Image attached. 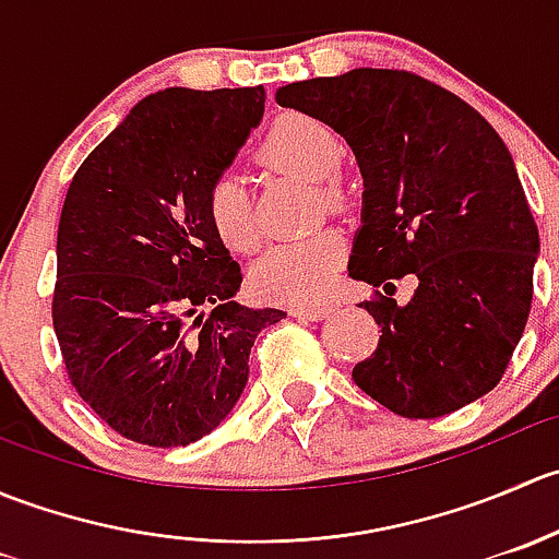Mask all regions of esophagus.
<instances>
[{
    "label": "esophagus",
    "instance_id": "obj_1",
    "mask_svg": "<svg viewBox=\"0 0 559 559\" xmlns=\"http://www.w3.org/2000/svg\"><path fill=\"white\" fill-rule=\"evenodd\" d=\"M289 313L295 316V319L319 321V319H326V316L332 313V306H295V308H289Z\"/></svg>",
    "mask_w": 559,
    "mask_h": 559
}]
</instances>
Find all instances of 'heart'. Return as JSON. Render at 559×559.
Masks as SVG:
<instances>
[{"mask_svg": "<svg viewBox=\"0 0 559 559\" xmlns=\"http://www.w3.org/2000/svg\"><path fill=\"white\" fill-rule=\"evenodd\" d=\"M259 159L273 170L319 183V200L326 211L346 207V186L335 170L343 159V143L335 129L308 112H284L259 145ZM205 216L213 233L233 251H251L259 240L253 207L243 180L235 173H218L205 189ZM343 264V240L335 233L308 235L270 248L257 262L251 284L270 300L306 306L330 297Z\"/></svg>", "mask_w": 559, "mask_h": 559, "instance_id": "heart-1", "label": "heart"}]
</instances>
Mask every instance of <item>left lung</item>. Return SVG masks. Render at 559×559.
<instances>
[{
	"label": "left lung",
	"instance_id": "left-lung-1",
	"mask_svg": "<svg viewBox=\"0 0 559 559\" xmlns=\"http://www.w3.org/2000/svg\"><path fill=\"white\" fill-rule=\"evenodd\" d=\"M275 103L335 129L362 173L348 275L414 272L405 307L362 302L381 326L354 384L405 419H436L503 379L533 302L538 227L514 159L487 118L405 70H359L278 88Z\"/></svg>",
	"mask_w": 559,
	"mask_h": 559
}]
</instances>
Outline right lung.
Here are the masks:
<instances>
[{
  "label": "right lung",
  "mask_w": 559,
  "mask_h": 559,
  "mask_svg": "<svg viewBox=\"0 0 559 559\" xmlns=\"http://www.w3.org/2000/svg\"><path fill=\"white\" fill-rule=\"evenodd\" d=\"M264 88H165L132 107L67 189L53 330L67 376L118 436L156 449L216 430L278 308L235 302L240 264L205 189L262 121Z\"/></svg>",
  "instance_id": "right-lung-1"
}]
</instances>
